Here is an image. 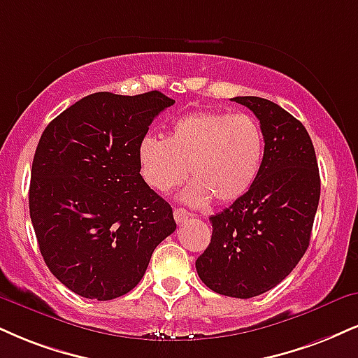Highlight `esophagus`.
I'll return each mask as SVG.
<instances>
[{
	"label": "esophagus",
	"instance_id": "1",
	"mask_svg": "<svg viewBox=\"0 0 358 358\" xmlns=\"http://www.w3.org/2000/svg\"><path fill=\"white\" fill-rule=\"evenodd\" d=\"M173 217H175L176 223H183V222L188 220L190 213H188L187 210H183V208H175L173 210Z\"/></svg>",
	"mask_w": 358,
	"mask_h": 358
}]
</instances>
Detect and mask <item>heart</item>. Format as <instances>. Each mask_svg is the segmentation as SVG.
I'll use <instances>...</instances> for the list:
<instances>
[{
	"label": "heart",
	"instance_id": "b5f03b06",
	"mask_svg": "<svg viewBox=\"0 0 358 358\" xmlns=\"http://www.w3.org/2000/svg\"><path fill=\"white\" fill-rule=\"evenodd\" d=\"M265 140L248 115L192 111L176 118L166 140L145 136L138 145L141 178L158 193H170L188 176L183 201L193 206L231 203L250 190L264 160Z\"/></svg>",
	"mask_w": 358,
	"mask_h": 358
}]
</instances>
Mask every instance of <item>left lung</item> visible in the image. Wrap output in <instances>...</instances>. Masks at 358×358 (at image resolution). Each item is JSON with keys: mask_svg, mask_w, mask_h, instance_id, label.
Here are the masks:
<instances>
[{"mask_svg": "<svg viewBox=\"0 0 358 358\" xmlns=\"http://www.w3.org/2000/svg\"><path fill=\"white\" fill-rule=\"evenodd\" d=\"M260 120L265 150L250 190L210 217L213 231L196 258L210 290L252 299L277 287L307 252L320 200V175L307 130L277 103L236 96Z\"/></svg>", "mask_w": 358, "mask_h": 358, "instance_id": "8db88e82", "label": "left lung"}]
</instances>
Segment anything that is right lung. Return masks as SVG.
I'll return each mask as SVG.
<instances>
[{
	"mask_svg": "<svg viewBox=\"0 0 358 358\" xmlns=\"http://www.w3.org/2000/svg\"><path fill=\"white\" fill-rule=\"evenodd\" d=\"M175 100L160 92L81 98L45 128L29 183V217L45 264L85 299L135 288L173 210L140 175L138 145Z\"/></svg>",
	"mask_w": 358,
	"mask_h": 358,
	"instance_id": "obj_1",
	"label": "right lung"
}]
</instances>
